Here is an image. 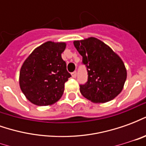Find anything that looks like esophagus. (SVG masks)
<instances>
[{
    "label": "esophagus",
    "instance_id": "esophagus-1",
    "mask_svg": "<svg viewBox=\"0 0 146 146\" xmlns=\"http://www.w3.org/2000/svg\"><path fill=\"white\" fill-rule=\"evenodd\" d=\"M71 74H72V76H73V78H76V71L73 72V73H71Z\"/></svg>",
    "mask_w": 146,
    "mask_h": 146
}]
</instances>
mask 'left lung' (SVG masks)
<instances>
[{
  "mask_svg": "<svg viewBox=\"0 0 146 146\" xmlns=\"http://www.w3.org/2000/svg\"><path fill=\"white\" fill-rule=\"evenodd\" d=\"M73 44L88 70V81L80 85L83 96L95 103L116 98L122 92L127 79V70L120 57L95 37L74 40Z\"/></svg>",
  "mask_w": 146,
  "mask_h": 146,
  "instance_id": "obj_1",
  "label": "left lung"
}]
</instances>
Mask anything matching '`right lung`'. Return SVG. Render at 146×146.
<instances>
[{"mask_svg":"<svg viewBox=\"0 0 146 146\" xmlns=\"http://www.w3.org/2000/svg\"><path fill=\"white\" fill-rule=\"evenodd\" d=\"M65 42L47 41L35 48L21 67L19 86L33 104L44 106L58 101L71 75L62 58Z\"/></svg>","mask_w":146,"mask_h":146,"instance_id":"1","label":"right lung"}]
</instances>
